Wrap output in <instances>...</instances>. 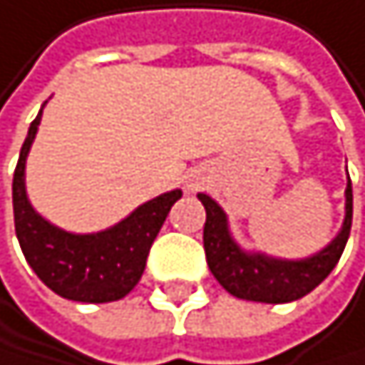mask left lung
Returning <instances> with one entry per match:
<instances>
[{"mask_svg":"<svg viewBox=\"0 0 365 365\" xmlns=\"http://www.w3.org/2000/svg\"><path fill=\"white\" fill-rule=\"evenodd\" d=\"M205 205L207 220L202 230L205 256L216 281L230 294L245 301L287 303L305 297L324 281L339 263L352 225V185L346 187V220L334 241L317 256L305 261H277L263 254H247L238 247L227 232L225 212L205 194H198Z\"/></svg>","mask_w":365,"mask_h":365,"instance_id":"left-lung-1","label":"left lung"}]
</instances>
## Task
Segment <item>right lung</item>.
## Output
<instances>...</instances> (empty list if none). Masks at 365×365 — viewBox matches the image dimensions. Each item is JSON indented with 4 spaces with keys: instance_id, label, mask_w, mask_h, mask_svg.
<instances>
[{
    "instance_id": "right-lung-1",
    "label": "right lung",
    "mask_w": 365,
    "mask_h": 365,
    "mask_svg": "<svg viewBox=\"0 0 365 365\" xmlns=\"http://www.w3.org/2000/svg\"><path fill=\"white\" fill-rule=\"evenodd\" d=\"M41 111L31 122L13 176L15 232L35 274L55 294L82 303H109L127 297L147 265L153 238L182 192L163 194L100 234H68L53 227L31 207L24 189V167Z\"/></svg>"
}]
</instances>
